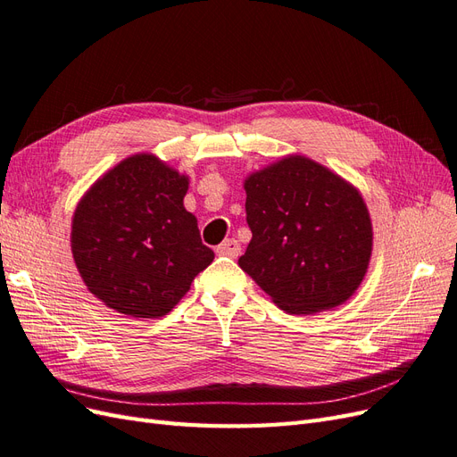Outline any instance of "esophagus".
Wrapping results in <instances>:
<instances>
[{
	"label": "esophagus",
	"mask_w": 457,
	"mask_h": 457,
	"mask_svg": "<svg viewBox=\"0 0 457 457\" xmlns=\"http://www.w3.org/2000/svg\"><path fill=\"white\" fill-rule=\"evenodd\" d=\"M240 252H242V247H240L238 240H234V238H227L223 244L217 245V253L219 255H227V257L234 259V257L240 255Z\"/></svg>",
	"instance_id": "1"
}]
</instances>
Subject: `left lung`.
<instances>
[{
  "label": "left lung",
  "instance_id": "left-lung-1",
  "mask_svg": "<svg viewBox=\"0 0 457 457\" xmlns=\"http://www.w3.org/2000/svg\"><path fill=\"white\" fill-rule=\"evenodd\" d=\"M252 242L238 265L289 314L343 305L371 257L368 207L351 183L292 154L244 181Z\"/></svg>",
  "mask_w": 457,
  "mask_h": 457
}]
</instances>
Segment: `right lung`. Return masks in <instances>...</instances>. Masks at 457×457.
I'll return each mask as SVG.
<instances>
[{
	"label": "right lung",
	"instance_id": "right-lung-1",
	"mask_svg": "<svg viewBox=\"0 0 457 457\" xmlns=\"http://www.w3.org/2000/svg\"><path fill=\"white\" fill-rule=\"evenodd\" d=\"M188 177L152 154L106 171L79 200L72 255L81 280L106 307L133 318L168 314L213 261L185 210Z\"/></svg>",
	"mask_w": 457,
	"mask_h": 457
}]
</instances>
